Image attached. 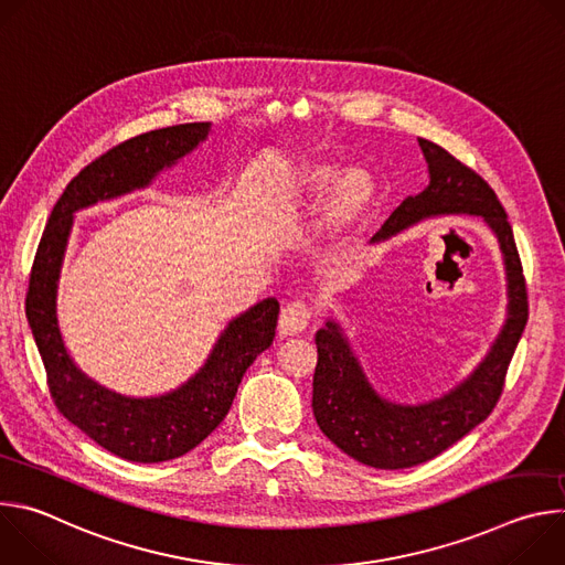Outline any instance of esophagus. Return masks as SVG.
Returning a JSON list of instances; mask_svg holds the SVG:
<instances>
[{"instance_id": "obj_1", "label": "esophagus", "mask_w": 565, "mask_h": 565, "mask_svg": "<svg viewBox=\"0 0 565 565\" xmlns=\"http://www.w3.org/2000/svg\"><path fill=\"white\" fill-rule=\"evenodd\" d=\"M310 319H312V310L303 301L286 303L279 315V335L290 338V335L303 333L310 324Z\"/></svg>"}]
</instances>
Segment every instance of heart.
I'll use <instances>...</instances> for the list:
<instances>
[{
    "label": "heart",
    "mask_w": 565,
    "mask_h": 565,
    "mask_svg": "<svg viewBox=\"0 0 565 565\" xmlns=\"http://www.w3.org/2000/svg\"><path fill=\"white\" fill-rule=\"evenodd\" d=\"M324 195L328 199L321 207L319 227L331 246H342L366 227L380 192L373 174L362 168L340 174L335 166L308 163L295 170L279 210L288 214L303 212Z\"/></svg>",
    "instance_id": "heart-1"
}]
</instances>
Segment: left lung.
Listing matches in <instances>:
<instances>
[{
    "label": "left lung",
    "mask_w": 565,
    "mask_h": 565,
    "mask_svg": "<svg viewBox=\"0 0 565 565\" xmlns=\"http://www.w3.org/2000/svg\"><path fill=\"white\" fill-rule=\"evenodd\" d=\"M429 185L402 201L384 221L373 244L440 214L480 216L497 234L508 277V319L482 362L449 393L423 405H395L375 393L347 335L333 319L315 335L312 414L344 454L377 469L427 462L486 420L503 393L505 373L527 324V290L512 225L494 190L440 145L418 138Z\"/></svg>",
    "instance_id": "left-lung-1"
}]
</instances>
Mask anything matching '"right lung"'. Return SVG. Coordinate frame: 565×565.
I'll list each match as a JSON object with an SVG mask.
<instances>
[{"label": "right lung", "instance_id": "1", "mask_svg": "<svg viewBox=\"0 0 565 565\" xmlns=\"http://www.w3.org/2000/svg\"><path fill=\"white\" fill-rule=\"evenodd\" d=\"M210 129V122L153 129L96 158L53 205L31 270L26 317L57 412L103 449L131 462L179 458L223 423L241 377L275 340L279 301L268 297L234 317L199 373L179 388L156 397H127L87 377L66 353L57 324L60 270L77 210L147 188L196 149Z\"/></svg>", "mask_w": 565, "mask_h": 565}]
</instances>
